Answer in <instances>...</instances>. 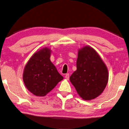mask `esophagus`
Returning a JSON list of instances; mask_svg holds the SVG:
<instances>
[{
  "label": "esophagus",
  "mask_w": 129,
  "mask_h": 129,
  "mask_svg": "<svg viewBox=\"0 0 129 129\" xmlns=\"http://www.w3.org/2000/svg\"><path fill=\"white\" fill-rule=\"evenodd\" d=\"M65 78L68 79V80L69 79V73H67L66 75H65Z\"/></svg>",
  "instance_id": "esophagus-1"
}]
</instances>
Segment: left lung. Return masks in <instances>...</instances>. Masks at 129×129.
<instances>
[{
  "label": "left lung",
  "mask_w": 129,
  "mask_h": 129,
  "mask_svg": "<svg viewBox=\"0 0 129 129\" xmlns=\"http://www.w3.org/2000/svg\"><path fill=\"white\" fill-rule=\"evenodd\" d=\"M70 81L84 100L93 99L103 92L108 81V72L94 49L86 46L78 51L77 70Z\"/></svg>",
  "instance_id": "left-lung-1"
}]
</instances>
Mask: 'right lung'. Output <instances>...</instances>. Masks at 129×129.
<instances>
[{"label": "right lung", "instance_id": "add662e5", "mask_svg": "<svg viewBox=\"0 0 129 129\" xmlns=\"http://www.w3.org/2000/svg\"><path fill=\"white\" fill-rule=\"evenodd\" d=\"M51 50L44 48L35 53L25 67L23 81L28 90L44 96L63 79L50 58Z\"/></svg>", "mask_w": 129, "mask_h": 129}]
</instances>
